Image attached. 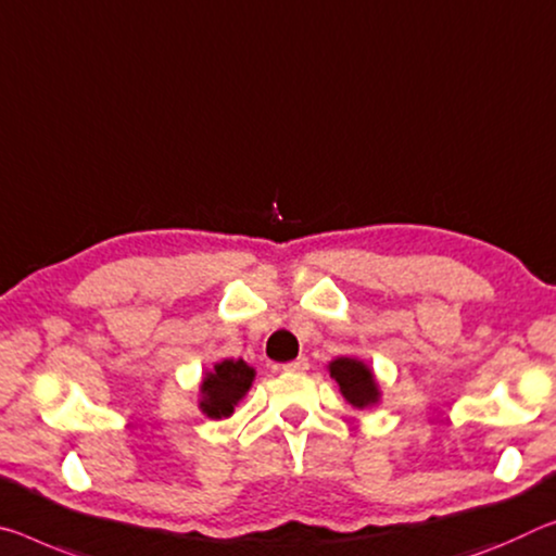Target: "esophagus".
I'll return each mask as SVG.
<instances>
[{"mask_svg":"<svg viewBox=\"0 0 556 556\" xmlns=\"http://www.w3.org/2000/svg\"><path fill=\"white\" fill-rule=\"evenodd\" d=\"M281 368H285V371L304 374L306 368H309V358H306V356H299V358H294V361H289V364H285Z\"/></svg>","mask_w":556,"mask_h":556,"instance_id":"1","label":"esophagus"}]
</instances>
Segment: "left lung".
<instances>
[{"label": "left lung", "mask_w": 556, "mask_h": 556, "mask_svg": "<svg viewBox=\"0 0 556 556\" xmlns=\"http://www.w3.org/2000/svg\"><path fill=\"white\" fill-rule=\"evenodd\" d=\"M329 374L339 383V391L354 408L364 410L381 401L376 376L364 361L356 356H339L329 364Z\"/></svg>", "instance_id": "obj_1"}]
</instances>
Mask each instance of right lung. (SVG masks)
<instances>
[{"mask_svg":"<svg viewBox=\"0 0 556 556\" xmlns=\"http://www.w3.org/2000/svg\"><path fill=\"white\" fill-rule=\"evenodd\" d=\"M252 381L254 368L247 366L242 358L219 361L213 371L202 376L200 410L213 420L230 418L235 413V405L252 389Z\"/></svg>","mask_w":556,"mask_h":556,"instance_id":"add662e5","label":"right lung"}]
</instances>
